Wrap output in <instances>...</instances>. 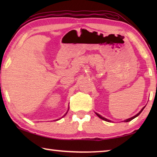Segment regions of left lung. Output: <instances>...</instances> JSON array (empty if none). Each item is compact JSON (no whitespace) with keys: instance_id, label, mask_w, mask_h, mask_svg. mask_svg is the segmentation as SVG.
I'll list each match as a JSON object with an SVG mask.
<instances>
[{"instance_id":"left-lung-1","label":"left lung","mask_w":157,"mask_h":157,"mask_svg":"<svg viewBox=\"0 0 157 157\" xmlns=\"http://www.w3.org/2000/svg\"><path fill=\"white\" fill-rule=\"evenodd\" d=\"M144 108H145V107H143V108L140 111V112H139V113H138L136 114V116H133V117H132V118H128V119H127V120H125V121H124V122H129V121H131L132 120H133V119H134V118H136V117H137L138 116H139V114H140V113H141V112H142V111H143V109H144ZM96 113V115H97V116H98V117H99V118H101V119H102V120H104V121H107V122H110V121H109V120H108V119H107V118H104V117H102V116H101L100 115H99V114H98V113Z\"/></svg>"}]
</instances>
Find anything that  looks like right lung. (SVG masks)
<instances>
[{"instance_id": "1", "label": "right lung", "mask_w": 157, "mask_h": 157, "mask_svg": "<svg viewBox=\"0 0 157 157\" xmlns=\"http://www.w3.org/2000/svg\"><path fill=\"white\" fill-rule=\"evenodd\" d=\"M67 112H68V111H67ZM67 112H66V113H65V115H64V116H66V113H67ZM57 120H59V119H57Z\"/></svg>"}]
</instances>
